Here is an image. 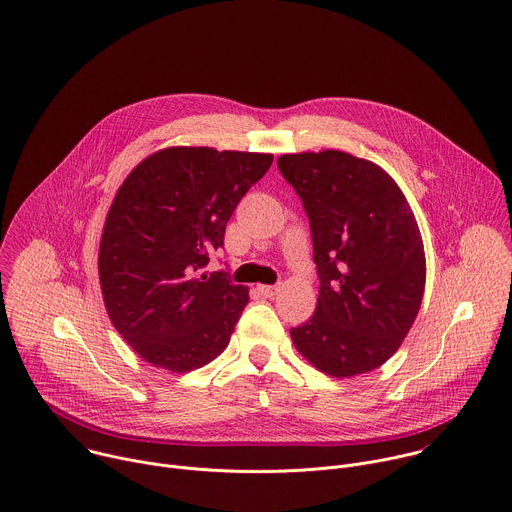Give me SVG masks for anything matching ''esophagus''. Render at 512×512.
Returning <instances> with one entry per match:
<instances>
[{"label": "esophagus", "instance_id": "esophagus-1", "mask_svg": "<svg viewBox=\"0 0 512 512\" xmlns=\"http://www.w3.org/2000/svg\"><path fill=\"white\" fill-rule=\"evenodd\" d=\"M257 291H259L263 297H273V295L279 291V285H257Z\"/></svg>", "mask_w": 512, "mask_h": 512}]
</instances>
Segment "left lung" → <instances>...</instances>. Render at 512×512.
Listing matches in <instances>:
<instances>
[{"mask_svg": "<svg viewBox=\"0 0 512 512\" xmlns=\"http://www.w3.org/2000/svg\"><path fill=\"white\" fill-rule=\"evenodd\" d=\"M277 166L303 203L319 277L315 313L291 327L293 344L335 378L376 370L404 342L424 295L414 213L386 170L348 152L283 154Z\"/></svg>", "mask_w": 512, "mask_h": 512, "instance_id": "left-lung-1", "label": "left lung"}]
</instances>
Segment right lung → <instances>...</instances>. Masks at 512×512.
<instances>
[{
    "label": "right lung",
    "mask_w": 512,
    "mask_h": 512,
    "mask_svg": "<svg viewBox=\"0 0 512 512\" xmlns=\"http://www.w3.org/2000/svg\"><path fill=\"white\" fill-rule=\"evenodd\" d=\"M271 162L259 152L164 148L118 189L98 251L100 287L112 325L148 364L191 372L229 346L247 287L203 269Z\"/></svg>",
    "instance_id": "obj_1"
}]
</instances>
